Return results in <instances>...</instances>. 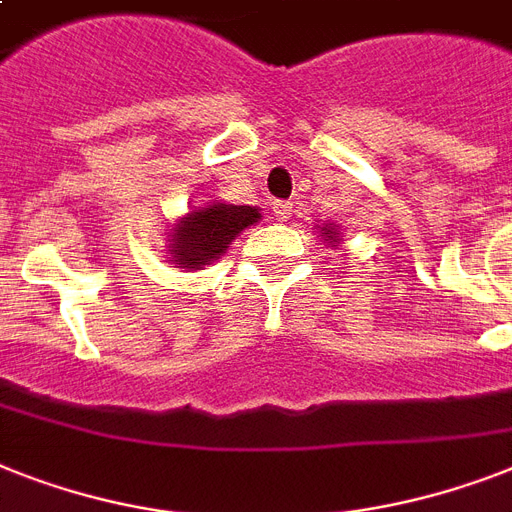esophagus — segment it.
Wrapping results in <instances>:
<instances>
[{"label":"esophagus","instance_id":"esophagus-1","mask_svg":"<svg viewBox=\"0 0 512 512\" xmlns=\"http://www.w3.org/2000/svg\"><path fill=\"white\" fill-rule=\"evenodd\" d=\"M273 218L281 220V223L292 218V205L289 202H273Z\"/></svg>","mask_w":512,"mask_h":512}]
</instances>
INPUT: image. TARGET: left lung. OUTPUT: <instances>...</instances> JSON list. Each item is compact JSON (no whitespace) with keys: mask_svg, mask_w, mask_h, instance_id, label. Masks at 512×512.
<instances>
[{"mask_svg":"<svg viewBox=\"0 0 512 512\" xmlns=\"http://www.w3.org/2000/svg\"><path fill=\"white\" fill-rule=\"evenodd\" d=\"M318 231H321L323 242L331 244L334 249L342 244V228L336 226V223H321V226H318Z\"/></svg>","mask_w":512,"mask_h":512,"instance_id":"left-lung-1","label":"left lung"}]
</instances>
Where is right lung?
<instances>
[{
  "mask_svg": "<svg viewBox=\"0 0 512 512\" xmlns=\"http://www.w3.org/2000/svg\"><path fill=\"white\" fill-rule=\"evenodd\" d=\"M263 215L257 207L228 205L223 199H207L202 207H194L168 226L165 257L173 268L205 270L226 255L228 244L242 234L244 228L260 223Z\"/></svg>",
  "mask_w": 512,
  "mask_h": 512,
  "instance_id": "right-lung-1",
  "label": "right lung"
}]
</instances>
